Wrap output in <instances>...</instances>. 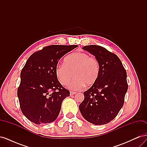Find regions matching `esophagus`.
Here are the masks:
<instances>
[{"label":"esophagus","instance_id":"obj_1","mask_svg":"<svg viewBox=\"0 0 147 147\" xmlns=\"http://www.w3.org/2000/svg\"><path fill=\"white\" fill-rule=\"evenodd\" d=\"M77 92H75V91H70V94L72 96V95H74L75 94H76Z\"/></svg>","mask_w":147,"mask_h":147}]
</instances>
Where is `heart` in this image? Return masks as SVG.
I'll return each instance as SVG.
<instances>
[{
	"instance_id": "heart-1",
	"label": "heart",
	"mask_w": 147,
	"mask_h": 147,
	"mask_svg": "<svg viewBox=\"0 0 147 147\" xmlns=\"http://www.w3.org/2000/svg\"><path fill=\"white\" fill-rule=\"evenodd\" d=\"M100 64L96 57L86 53L75 52L64 59V64L56 69V75L61 84L66 86L74 76L69 87L73 90H80L85 84L90 86L99 77Z\"/></svg>"
}]
</instances>
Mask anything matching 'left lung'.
I'll return each mask as SVG.
<instances>
[{
	"mask_svg": "<svg viewBox=\"0 0 147 147\" xmlns=\"http://www.w3.org/2000/svg\"><path fill=\"white\" fill-rule=\"evenodd\" d=\"M100 64L97 81L83 92L79 109L86 121L96 125L110 123L123 107L127 91V74L119 57L106 48L95 45L84 46Z\"/></svg>",
	"mask_w": 147,
	"mask_h": 147,
	"instance_id": "8db88e82",
	"label": "left lung"
}]
</instances>
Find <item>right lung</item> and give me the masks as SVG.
Here are the masks:
<instances>
[{
    "instance_id": "add662e5",
    "label": "right lung",
    "mask_w": 147,
    "mask_h": 147,
    "mask_svg": "<svg viewBox=\"0 0 147 147\" xmlns=\"http://www.w3.org/2000/svg\"><path fill=\"white\" fill-rule=\"evenodd\" d=\"M78 45H53L31 55L21 72L17 94L22 113L36 124L52 123L70 91L59 83L56 69L59 59Z\"/></svg>"
}]
</instances>
